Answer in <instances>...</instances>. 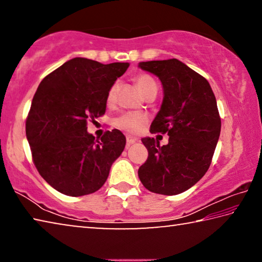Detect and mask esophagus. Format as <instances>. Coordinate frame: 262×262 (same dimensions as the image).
<instances>
[{
    "mask_svg": "<svg viewBox=\"0 0 262 262\" xmlns=\"http://www.w3.org/2000/svg\"><path fill=\"white\" fill-rule=\"evenodd\" d=\"M126 140H127V147H129V145L134 144V143H136V142H137L136 137H133V136H127Z\"/></svg>",
    "mask_w": 262,
    "mask_h": 262,
    "instance_id": "obj_1",
    "label": "esophagus"
}]
</instances>
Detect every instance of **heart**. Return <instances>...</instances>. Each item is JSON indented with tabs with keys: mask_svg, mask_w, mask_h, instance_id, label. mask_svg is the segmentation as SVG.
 Masks as SVG:
<instances>
[{
	"mask_svg": "<svg viewBox=\"0 0 262 262\" xmlns=\"http://www.w3.org/2000/svg\"><path fill=\"white\" fill-rule=\"evenodd\" d=\"M136 84L139 86L142 94L145 95L149 90L156 86L154 79L148 76V75H139L136 77ZM118 83H113L111 88L108 89L107 95H106V104L107 106H113L117 100V94H118ZM148 115L142 112H128L119 115L114 119V126L118 129H121L126 133H130V134H136L140 133L145 127L148 122Z\"/></svg>",
	"mask_w": 262,
	"mask_h": 262,
	"instance_id": "heart-1",
	"label": "heart"
}]
</instances>
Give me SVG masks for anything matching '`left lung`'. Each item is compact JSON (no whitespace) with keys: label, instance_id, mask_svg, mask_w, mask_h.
<instances>
[{"label":"left lung","instance_id":"left-lung-1","mask_svg":"<svg viewBox=\"0 0 262 262\" xmlns=\"http://www.w3.org/2000/svg\"><path fill=\"white\" fill-rule=\"evenodd\" d=\"M139 67L161 79L164 98L150 133L166 134L159 145L144 137L148 159L139 168L141 183L150 192L177 195L206 174L221 133V118L207 79L177 59L140 62Z\"/></svg>","mask_w":262,"mask_h":262}]
</instances>
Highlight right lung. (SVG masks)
Segmentation results:
<instances>
[{"instance_id":"1","label":"right lung","mask_w":262,"mask_h":262,"mask_svg":"<svg viewBox=\"0 0 262 262\" xmlns=\"http://www.w3.org/2000/svg\"><path fill=\"white\" fill-rule=\"evenodd\" d=\"M129 63L103 64L74 57L48 74L35 91L26 119V137L40 176L69 196L95 193L107 179L126 145L120 130L100 139L88 133L106 111V95Z\"/></svg>"}]
</instances>
